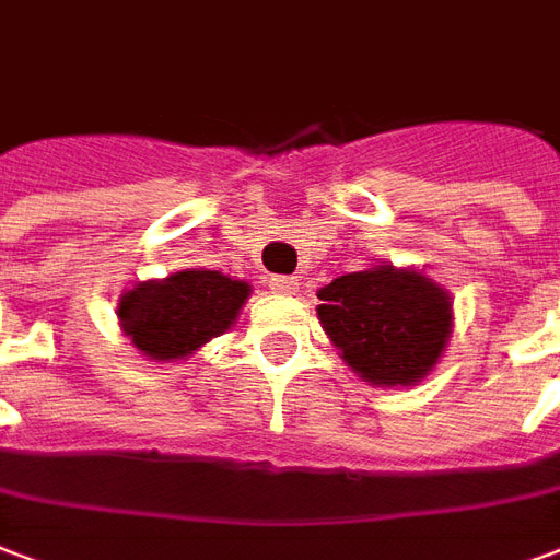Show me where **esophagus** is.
Instances as JSON below:
<instances>
[{"label":"esophagus","instance_id":"esophagus-1","mask_svg":"<svg viewBox=\"0 0 560 560\" xmlns=\"http://www.w3.org/2000/svg\"><path fill=\"white\" fill-rule=\"evenodd\" d=\"M267 284L272 293H296L300 279H296V276H269Z\"/></svg>","mask_w":560,"mask_h":560}]
</instances>
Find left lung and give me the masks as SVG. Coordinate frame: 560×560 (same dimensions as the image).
Segmentation results:
<instances>
[{
    "instance_id": "obj_1",
    "label": "left lung",
    "mask_w": 560,
    "mask_h": 560,
    "mask_svg": "<svg viewBox=\"0 0 560 560\" xmlns=\"http://www.w3.org/2000/svg\"><path fill=\"white\" fill-rule=\"evenodd\" d=\"M323 332L364 383L416 385L451 338V296L416 269L376 264L317 291Z\"/></svg>"
}]
</instances>
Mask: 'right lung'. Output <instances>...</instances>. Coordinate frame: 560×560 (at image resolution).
<instances>
[{
    "mask_svg": "<svg viewBox=\"0 0 560 560\" xmlns=\"http://www.w3.org/2000/svg\"><path fill=\"white\" fill-rule=\"evenodd\" d=\"M248 293L246 281L217 269H180L163 281H139L124 293L118 320L142 355L177 362L231 329Z\"/></svg>",
    "mask_w": 560,
    "mask_h": 560,
    "instance_id": "add662e5",
    "label": "right lung"
}]
</instances>
